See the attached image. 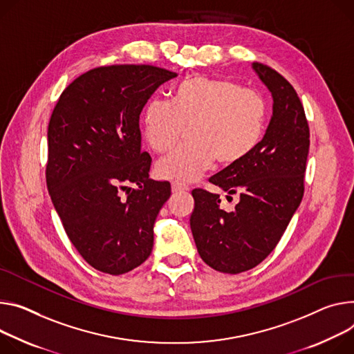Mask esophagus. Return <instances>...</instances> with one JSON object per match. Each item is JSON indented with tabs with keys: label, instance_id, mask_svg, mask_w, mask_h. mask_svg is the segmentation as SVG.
<instances>
[{
	"label": "esophagus",
	"instance_id": "esophagus-1",
	"mask_svg": "<svg viewBox=\"0 0 354 354\" xmlns=\"http://www.w3.org/2000/svg\"><path fill=\"white\" fill-rule=\"evenodd\" d=\"M171 189H172V194H182V192L189 190L187 186H185V185H182V183H178V182H174L172 186H171Z\"/></svg>",
	"mask_w": 354,
	"mask_h": 354
}]
</instances>
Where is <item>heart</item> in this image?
I'll return each instance as SVG.
<instances>
[{"instance_id": "obj_1", "label": "heart", "mask_w": 354, "mask_h": 354, "mask_svg": "<svg viewBox=\"0 0 354 354\" xmlns=\"http://www.w3.org/2000/svg\"><path fill=\"white\" fill-rule=\"evenodd\" d=\"M144 137L156 152L169 151L185 127L189 144L158 160L159 178L189 183L217 162L239 164L259 145L266 104L259 94L227 79L195 76L172 90L171 102L152 99L142 114Z\"/></svg>"}]
</instances>
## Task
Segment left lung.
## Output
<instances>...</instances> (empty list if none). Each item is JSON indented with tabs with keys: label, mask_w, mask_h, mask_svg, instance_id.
I'll return each instance as SVG.
<instances>
[{
	"label": "left lung",
	"mask_w": 354,
	"mask_h": 354,
	"mask_svg": "<svg viewBox=\"0 0 354 354\" xmlns=\"http://www.w3.org/2000/svg\"><path fill=\"white\" fill-rule=\"evenodd\" d=\"M270 90L272 115L263 140L239 164L210 182L227 199L239 195L233 212L220 209V195L194 189L190 229L202 260L216 271L239 274L259 266L275 248L304 196L309 127L295 88L271 68L252 63Z\"/></svg>",
	"instance_id": "obj_1"
}]
</instances>
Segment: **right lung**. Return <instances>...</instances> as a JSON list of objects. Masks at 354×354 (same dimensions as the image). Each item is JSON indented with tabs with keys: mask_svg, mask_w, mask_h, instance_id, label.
Masks as SVG:
<instances>
[{
	"mask_svg": "<svg viewBox=\"0 0 354 354\" xmlns=\"http://www.w3.org/2000/svg\"><path fill=\"white\" fill-rule=\"evenodd\" d=\"M176 73L149 65L88 71L60 94L48 127L46 185L72 244L95 270L121 275L152 251L169 182L149 179L140 115ZM130 183L139 187L122 198ZM131 189V187H130Z\"/></svg>",
	"mask_w": 354,
	"mask_h": 354,
	"instance_id": "1",
	"label": "right lung"
}]
</instances>
